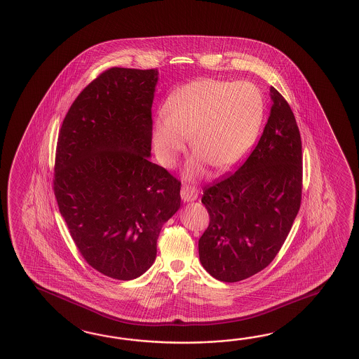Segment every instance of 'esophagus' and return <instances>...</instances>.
<instances>
[{
  "label": "esophagus",
  "mask_w": 359,
  "mask_h": 359,
  "mask_svg": "<svg viewBox=\"0 0 359 359\" xmlns=\"http://www.w3.org/2000/svg\"><path fill=\"white\" fill-rule=\"evenodd\" d=\"M198 189L190 184H186L181 189V198L184 201H195L198 198Z\"/></svg>",
  "instance_id": "esophagus-1"
}]
</instances>
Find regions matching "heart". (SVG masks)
Listing matches in <instances>:
<instances>
[{"mask_svg":"<svg viewBox=\"0 0 359 359\" xmlns=\"http://www.w3.org/2000/svg\"><path fill=\"white\" fill-rule=\"evenodd\" d=\"M264 97L250 81L201 79L187 83L167 100L154 123L152 141L161 164L170 167L184 150L186 135L201 161L217 169L235 165L255 142L264 117Z\"/></svg>","mask_w":359,"mask_h":359,"instance_id":"b5f03b06","label":"heart"}]
</instances>
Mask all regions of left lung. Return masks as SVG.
Returning <instances> with one entry per match:
<instances>
[{
	"instance_id": "8db88e82",
	"label": "left lung",
	"mask_w": 359,
	"mask_h": 359,
	"mask_svg": "<svg viewBox=\"0 0 359 359\" xmlns=\"http://www.w3.org/2000/svg\"><path fill=\"white\" fill-rule=\"evenodd\" d=\"M270 93V116L250 156L203 190L209 225L199 239V257L226 283L255 276L276 259L300 210V130L283 95L274 86Z\"/></svg>"
}]
</instances>
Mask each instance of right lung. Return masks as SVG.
Segmentation results:
<instances>
[{
	"mask_svg": "<svg viewBox=\"0 0 359 359\" xmlns=\"http://www.w3.org/2000/svg\"><path fill=\"white\" fill-rule=\"evenodd\" d=\"M158 69L112 67L77 95L59 130L53 189L83 259L132 280L150 269L181 181L149 160Z\"/></svg>",
	"mask_w": 359,
	"mask_h": 359,
	"instance_id": "obj_1",
	"label": "right lung"
}]
</instances>
